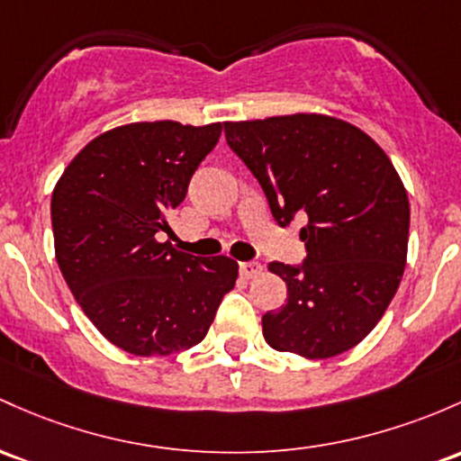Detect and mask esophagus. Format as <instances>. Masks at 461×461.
I'll use <instances>...</instances> for the list:
<instances>
[{
  "mask_svg": "<svg viewBox=\"0 0 461 461\" xmlns=\"http://www.w3.org/2000/svg\"><path fill=\"white\" fill-rule=\"evenodd\" d=\"M262 271H265V269H262L260 262H240V276L247 277V280H251V277H258Z\"/></svg>",
  "mask_w": 461,
  "mask_h": 461,
  "instance_id": "obj_1",
  "label": "esophagus"
}]
</instances>
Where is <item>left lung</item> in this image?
I'll return each mask as SVG.
<instances>
[{
	"instance_id": "1",
	"label": "left lung",
	"mask_w": 461,
	"mask_h": 461,
	"mask_svg": "<svg viewBox=\"0 0 461 461\" xmlns=\"http://www.w3.org/2000/svg\"><path fill=\"white\" fill-rule=\"evenodd\" d=\"M286 227L302 214V267L271 262L286 304L262 317L273 350L330 358L374 330L396 295L407 262L409 199L385 150L346 120L323 113L225 122Z\"/></svg>"
}]
</instances>
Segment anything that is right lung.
<instances>
[{"label": "right lung", "instance_id": "obj_1", "mask_svg": "<svg viewBox=\"0 0 461 461\" xmlns=\"http://www.w3.org/2000/svg\"><path fill=\"white\" fill-rule=\"evenodd\" d=\"M221 122H133L104 131L69 161L52 192L57 262L85 315L135 357L203 341L239 277L227 256L196 258L159 242Z\"/></svg>", "mask_w": 461, "mask_h": 461}]
</instances>
